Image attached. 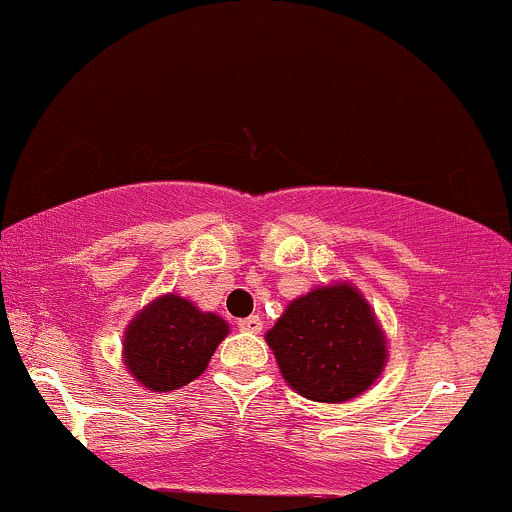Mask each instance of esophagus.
Here are the masks:
<instances>
[{
	"mask_svg": "<svg viewBox=\"0 0 512 512\" xmlns=\"http://www.w3.org/2000/svg\"><path fill=\"white\" fill-rule=\"evenodd\" d=\"M238 328L243 330V333H252V335H257L262 330V320L257 318V316H247V318H243V320H238Z\"/></svg>",
	"mask_w": 512,
	"mask_h": 512,
	"instance_id": "esophagus-1",
	"label": "esophagus"
}]
</instances>
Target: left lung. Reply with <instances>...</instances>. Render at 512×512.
Returning a JSON list of instances; mask_svg holds the SVG:
<instances>
[{"label":"left lung","instance_id":"left-lung-1","mask_svg":"<svg viewBox=\"0 0 512 512\" xmlns=\"http://www.w3.org/2000/svg\"><path fill=\"white\" fill-rule=\"evenodd\" d=\"M265 340L286 384L318 403L352 401L389 362L384 328L352 282L320 284L294 299Z\"/></svg>","mask_w":512,"mask_h":512}]
</instances>
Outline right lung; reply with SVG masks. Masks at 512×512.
I'll return each mask as SVG.
<instances>
[{"instance_id": "1", "label": "right lung", "mask_w": 512, "mask_h": 512, "mask_svg": "<svg viewBox=\"0 0 512 512\" xmlns=\"http://www.w3.org/2000/svg\"><path fill=\"white\" fill-rule=\"evenodd\" d=\"M230 333L218 313L201 311L179 294H162L143 306L123 333L126 372L148 391H174L199 379Z\"/></svg>"}]
</instances>
